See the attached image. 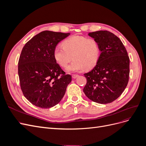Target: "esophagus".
I'll return each instance as SVG.
<instances>
[{
	"mask_svg": "<svg viewBox=\"0 0 146 146\" xmlns=\"http://www.w3.org/2000/svg\"><path fill=\"white\" fill-rule=\"evenodd\" d=\"M72 78H73L74 79H75V78H77L78 77V75H77V74H73L72 76Z\"/></svg>",
	"mask_w": 146,
	"mask_h": 146,
	"instance_id": "esophagus-1",
	"label": "esophagus"
}]
</instances>
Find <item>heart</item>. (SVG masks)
<instances>
[{
	"instance_id": "b5f03b06",
	"label": "heart",
	"mask_w": 146,
	"mask_h": 146,
	"mask_svg": "<svg viewBox=\"0 0 146 146\" xmlns=\"http://www.w3.org/2000/svg\"><path fill=\"white\" fill-rule=\"evenodd\" d=\"M63 46H57L54 50V57L60 66L67 68L68 72H79L85 68L90 69L98 63L100 56V47L94 38L83 36H72L63 42Z\"/></svg>"
}]
</instances>
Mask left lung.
Listing matches in <instances>:
<instances>
[{"mask_svg":"<svg viewBox=\"0 0 146 146\" xmlns=\"http://www.w3.org/2000/svg\"><path fill=\"white\" fill-rule=\"evenodd\" d=\"M98 41L100 56L90 72L84 74L86 84L83 92L92 101L101 104L117 99L129 82L130 59L121 39L107 30L88 33Z\"/></svg>","mask_w":146,"mask_h":146,"instance_id":"8db88e82","label":"left lung"}]
</instances>
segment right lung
Returning <instances> with one entry per match:
<instances>
[{"label":"right lung","mask_w":146,"mask_h":146,"mask_svg":"<svg viewBox=\"0 0 146 146\" xmlns=\"http://www.w3.org/2000/svg\"><path fill=\"white\" fill-rule=\"evenodd\" d=\"M70 35L51 31L35 35L22 50L18 75L24 96L33 105L49 108L63 99L72 77L56 63L54 50L58 43Z\"/></svg>","instance_id":"add662e5"}]
</instances>
